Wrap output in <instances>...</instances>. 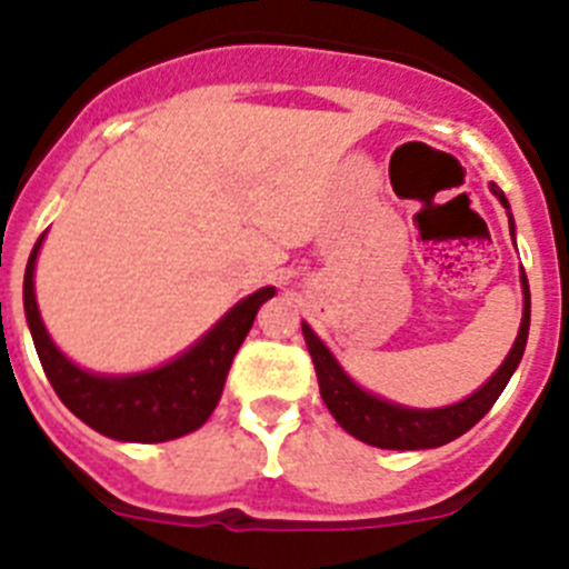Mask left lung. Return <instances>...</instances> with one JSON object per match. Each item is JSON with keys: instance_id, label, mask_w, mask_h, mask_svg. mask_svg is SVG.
I'll return each instance as SVG.
<instances>
[{"instance_id": "8db88e82", "label": "left lung", "mask_w": 569, "mask_h": 569, "mask_svg": "<svg viewBox=\"0 0 569 569\" xmlns=\"http://www.w3.org/2000/svg\"><path fill=\"white\" fill-rule=\"evenodd\" d=\"M492 193L499 196L501 204L507 208L505 193L496 184H492ZM521 281H525V316H521L519 336H516V345L507 353L505 365L470 399L459 401V405L441 407V410H407V407L387 405V401L365 393L359 385L347 379L345 370L336 365L328 347L316 339L313 330L308 325H301V333H305L310 359H313L316 367V379H319L321 399H325L328 410L333 413V419L350 436H356L365 445L381 447V450H425V447H441L447 441L459 439L470 427L479 425L490 413V407L496 405V399L501 396L507 381H510L512 370L519 367L521 356H525L527 333H530V288H527V276H521Z\"/></svg>"}]
</instances>
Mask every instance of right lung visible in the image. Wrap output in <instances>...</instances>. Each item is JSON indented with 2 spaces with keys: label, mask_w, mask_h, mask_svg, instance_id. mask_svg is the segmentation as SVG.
Returning <instances> with one entry per match:
<instances>
[{
  "label": "right lung",
  "mask_w": 569,
  "mask_h": 569,
  "mask_svg": "<svg viewBox=\"0 0 569 569\" xmlns=\"http://www.w3.org/2000/svg\"><path fill=\"white\" fill-rule=\"evenodd\" d=\"M42 236L24 268V316L50 387L84 425L119 441H170L193 433L219 405L236 350L250 333L256 310L276 293L261 288L239 301L208 336L170 365L139 376L104 379L79 370L50 341L33 296V264Z\"/></svg>",
  "instance_id": "add662e5"
}]
</instances>
